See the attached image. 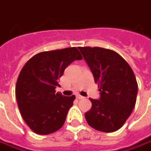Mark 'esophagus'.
Segmentation results:
<instances>
[{
	"mask_svg": "<svg viewBox=\"0 0 151 151\" xmlns=\"http://www.w3.org/2000/svg\"><path fill=\"white\" fill-rule=\"evenodd\" d=\"M76 98H77L78 100H81V99H84L85 97L84 96H81V95H76Z\"/></svg>",
	"mask_w": 151,
	"mask_h": 151,
	"instance_id": "esophagus-1",
	"label": "esophagus"
}]
</instances>
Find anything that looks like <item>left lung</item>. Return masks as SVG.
Masks as SVG:
<instances>
[{
    "label": "left lung",
    "mask_w": 151,
    "mask_h": 151,
    "mask_svg": "<svg viewBox=\"0 0 151 151\" xmlns=\"http://www.w3.org/2000/svg\"><path fill=\"white\" fill-rule=\"evenodd\" d=\"M98 85L101 97L90 98L85 113L87 124L96 130H119L135 106L138 84L130 65L117 52L100 47H79Z\"/></svg>",
    "instance_id": "8db88e82"
}]
</instances>
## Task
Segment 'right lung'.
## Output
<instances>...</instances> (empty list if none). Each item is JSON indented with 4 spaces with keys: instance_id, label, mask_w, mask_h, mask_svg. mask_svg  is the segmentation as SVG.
I'll return each instance as SVG.
<instances>
[{
    "instance_id": "add662e5",
    "label": "right lung",
    "mask_w": 151,
    "mask_h": 151,
    "mask_svg": "<svg viewBox=\"0 0 151 151\" xmlns=\"http://www.w3.org/2000/svg\"><path fill=\"white\" fill-rule=\"evenodd\" d=\"M82 56L77 48L40 52L27 60L16 84V97L21 115L34 133L47 135L59 130L76 99L55 92L64 70Z\"/></svg>"
}]
</instances>
